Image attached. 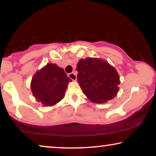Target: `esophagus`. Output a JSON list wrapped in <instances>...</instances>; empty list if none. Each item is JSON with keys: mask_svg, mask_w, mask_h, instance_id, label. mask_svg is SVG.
<instances>
[{"mask_svg": "<svg viewBox=\"0 0 156 156\" xmlns=\"http://www.w3.org/2000/svg\"><path fill=\"white\" fill-rule=\"evenodd\" d=\"M68 76H69V77L72 80H73V81L76 80V74L75 73H74V72L69 74V75H68Z\"/></svg>", "mask_w": 156, "mask_h": 156, "instance_id": "obj_1", "label": "esophagus"}]
</instances>
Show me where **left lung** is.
<instances>
[{
  "label": "left lung",
  "instance_id": "8db88e82",
  "mask_svg": "<svg viewBox=\"0 0 156 156\" xmlns=\"http://www.w3.org/2000/svg\"><path fill=\"white\" fill-rule=\"evenodd\" d=\"M76 70L79 84L91 101L105 103L116 96L120 76L106 61L95 57L81 59L76 65Z\"/></svg>",
  "mask_w": 156,
  "mask_h": 156
}]
</instances>
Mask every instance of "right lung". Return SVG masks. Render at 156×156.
<instances>
[{"label":"right lung","instance_id":"right-lung-1","mask_svg":"<svg viewBox=\"0 0 156 156\" xmlns=\"http://www.w3.org/2000/svg\"><path fill=\"white\" fill-rule=\"evenodd\" d=\"M71 79L62 68L56 64L48 63L34 74L30 88L38 102L45 106H54L65 97V91Z\"/></svg>","mask_w":156,"mask_h":156}]
</instances>
